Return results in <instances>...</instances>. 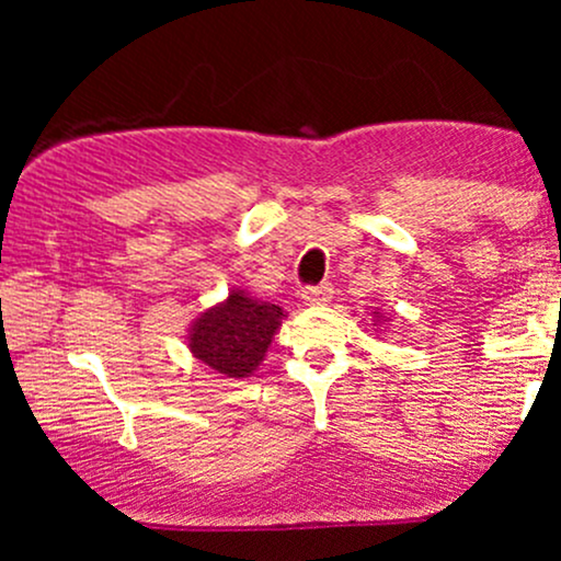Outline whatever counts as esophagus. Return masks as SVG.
<instances>
[{
    "label": "esophagus",
    "instance_id": "obj_1",
    "mask_svg": "<svg viewBox=\"0 0 561 561\" xmlns=\"http://www.w3.org/2000/svg\"><path fill=\"white\" fill-rule=\"evenodd\" d=\"M300 298L308 302V306H317V302H324L332 298V285L330 282H321V285H306L300 289Z\"/></svg>",
    "mask_w": 561,
    "mask_h": 561
}]
</instances>
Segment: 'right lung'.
I'll list each match as a JSON object with an SVG mask.
<instances>
[{
  "instance_id": "obj_1",
  "label": "right lung",
  "mask_w": 561,
  "mask_h": 561,
  "mask_svg": "<svg viewBox=\"0 0 561 561\" xmlns=\"http://www.w3.org/2000/svg\"><path fill=\"white\" fill-rule=\"evenodd\" d=\"M285 311L274 302L244 298L231 293L227 302L210 308L195 321L190 351L205 366L224 377H248L263 362Z\"/></svg>"
}]
</instances>
